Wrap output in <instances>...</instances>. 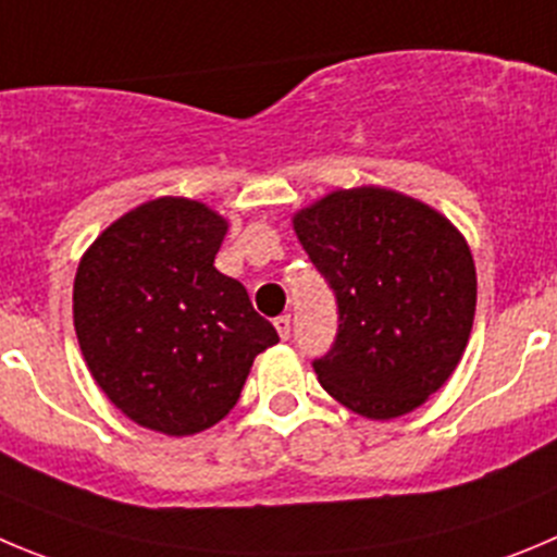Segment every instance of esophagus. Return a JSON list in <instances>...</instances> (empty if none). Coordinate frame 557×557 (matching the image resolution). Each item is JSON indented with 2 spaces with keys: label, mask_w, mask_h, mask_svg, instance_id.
Segmentation results:
<instances>
[{
  "label": "esophagus",
  "mask_w": 557,
  "mask_h": 557,
  "mask_svg": "<svg viewBox=\"0 0 557 557\" xmlns=\"http://www.w3.org/2000/svg\"><path fill=\"white\" fill-rule=\"evenodd\" d=\"M274 330H277V335L283 337V341H288V337H290V315H280V319H274Z\"/></svg>",
  "instance_id": "obj_1"
}]
</instances>
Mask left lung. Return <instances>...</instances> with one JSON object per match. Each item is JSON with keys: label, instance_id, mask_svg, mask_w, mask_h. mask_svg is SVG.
Listing matches in <instances>:
<instances>
[{"label": "left lung", "instance_id": "1", "mask_svg": "<svg viewBox=\"0 0 557 557\" xmlns=\"http://www.w3.org/2000/svg\"><path fill=\"white\" fill-rule=\"evenodd\" d=\"M294 231L337 299L321 387L351 412L393 420L448 382L475 319L465 236L425 202L382 186L337 189L294 214Z\"/></svg>", "mask_w": 557, "mask_h": 557}]
</instances>
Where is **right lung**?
I'll return each instance as SVG.
<instances>
[{"mask_svg":"<svg viewBox=\"0 0 557 557\" xmlns=\"http://www.w3.org/2000/svg\"><path fill=\"white\" fill-rule=\"evenodd\" d=\"M227 220L156 197L82 255L74 326L98 387L143 429L186 436L236 407L252 360L280 341L247 288L216 272Z\"/></svg>","mask_w":557,"mask_h":557,"instance_id":"1","label":"right lung"}]
</instances>
